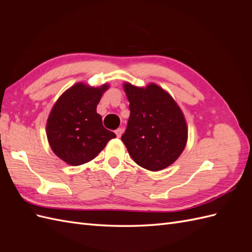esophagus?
Instances as JSON below:
<instances>
[{
  "mask_svg": "<svg viewBox=\"0 0 252 252\" xmlns=\"http://www.w3.org/2000/svg\"><path fill=\"white\" fill-rule=\"evenodd\" d=\"M123 131H124L123 128H118V129H117V130H116V134H117L118 138H121L122 134H123Z\"/></svg>",
  "mask_w": 252,
  "mask_h": 252,
  "instance_id": "34e87169",
  "label": "esophagus"
}]
</instances>
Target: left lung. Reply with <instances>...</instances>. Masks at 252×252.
I'll return each mask as SVG.
<instances>
[{"instance_id": "left-lung-1", "label": "left lung", "mask_w": 252, "mask_h": 252, "mask_svg": "<svg viewBox=\"0 0 252 252\" xmlns=\"http://www.w3.org/2000/svg\"><path fill=\"white\" fill-rule=\"evenodd\" d=\"M124 90L130 117L122 141L129 155L150 171L170 166L187 143V124L181 108L167 91L154 83L145 88L125 83Z\"/></svg>"}]
</instances>
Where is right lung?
Instances as JSON below:
<instances>
[{"label": "right lung", "instance_id": "right-lung-1", "mask_svg": "<svg viewBox=\"0 0 252 252\" xmlns=\"http://www.w3.org/2000/svg\"><path fill=\"white\" fill-rule=\"evenodd\" d=\"M108 87L77 83L53 105L46 124L47 139L52 151L67 164L79 166L91 161L117 136L103 126L96 112Z\"/></svg>", "mask_w": 252, "mask_h": 252}]
</instances>
